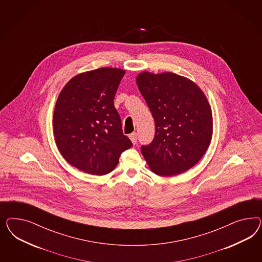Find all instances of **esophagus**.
Listing matches in <instances>:
<instances>
[{
	"label": "esophagus",
	"instance_id": "1",
	"mask_svg": "<svg viewBox=\"0 0 262 262\" xmlns=\"http://www.w3.org/2000/svg\"><path fill=\"white\" fill-rule=\"evenodd\" d=\"M129 139L132 140V142H133V144H136V142H137V134L136 133H133V134H130L129 135Z\"/></svg>",
	"mask_w": 262,
	"mask_h": 262
}]
</instances>
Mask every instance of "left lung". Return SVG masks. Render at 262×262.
I'll return each instance as SVG.
<instances>
[{"label":"left lung","instance_id":"left-lung-1","mask_svg":"<svg viewBox=\"0 0 262 262\" xmlns=\"http://www.w3.org/2000/svg\"><path fill=\"white\" fill-rule=\"evenodd\" d=\"M136 84L156 123L151 144L141 152L155 174L170 177L194 166L212 137V112L206 95L187 78L171 72H142Z\"/></svg>","mask_w":262,"mask_h":262}]
</instances>
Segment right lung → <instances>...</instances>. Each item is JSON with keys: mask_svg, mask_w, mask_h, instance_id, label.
<instances>
[{"mask_svg": "<svg viewBox=\"0 0 262 262\" xmlns=\"http://www.w3.org/2000/svg\"><path fill=\"white\" fill-rule=\"evenodd\" d=\"M125 75L103 67L70 79L56 101L53 125L56 146L65 160L88 174H108L121 154L133 146L124 135L113 100Z\"/></svg>", "mask_w": 262, "mask_h": 262, "instance_id": "1", "label": "right lung"}]
</instances>
